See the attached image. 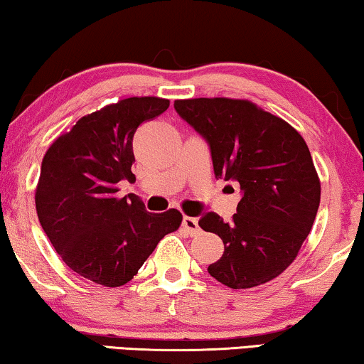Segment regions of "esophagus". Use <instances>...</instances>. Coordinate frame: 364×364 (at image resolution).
Instances as JSON below:
<instances>
[{
    "mask_svg": "<svg viewBox=\"0 0 364 364\" xmlns=\"http://www.w3.org/2000/svg\"><path fill=\"white\" fill-rule=\"evenodd\" d=\"M182 226L187 230L188 235H198L200 233V226H198V220L193 217H183L182 220Z\"/></svg>",
    "mask_w": 364,
    "mask_h": 364,
    "instance_id": "obj_1",
    "label": "esophagus"
}]
</instances>
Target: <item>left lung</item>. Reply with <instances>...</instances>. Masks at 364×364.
Segmentation results:
<instances>
[{
  "label": "left lung",
  "instance_id": "8db88e82",
  "mask_svg": "<svg viewBox=\"0 0 364 364\" xmlns=\"http://www.w3.org/2000/svg\"><path fill=\"white\" fill-rule=\"evenodd\" d=\"M176 112L210 146L215 177L238 182L231 221L210 212L200 228L225 245L210 276L231 289L272 281L297 257L320 205V181L302 136L247 100H176Z\"/></svg>",
  "mask_w": 364,
  "mask_h": 364
}]
</instances>
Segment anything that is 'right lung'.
Segmentation results:
<instances>
[{
    "mask_svg": "<svg viewBox=\"0 0 364 364\" xmlns=\"http://www.w3.org/2000/svg\"><path fill=\"white\" fill-rule=\"evenodd\" d=\"M169 100L131 97L83 117L47 149L36 187V210L57 255L78 276L105 287L129 282L167 233L182 223L176 208L149 213L139 200L118 197L133 181V138Z\"/></svg>",
    "mask_w": 364,
    "mask_h": 364,
    "instance_id": "add662e5",
    "label": "right lung"
}]
</instances>
